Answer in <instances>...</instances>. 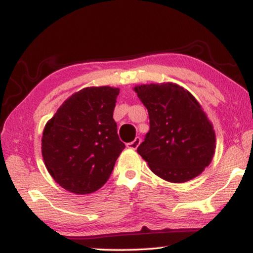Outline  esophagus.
Returning a JSON list of instances; mask_svg holds the SVG:
<instances>
[{
	"mask_svg": "<svg viewBox=\"0 0 253 253\" xmlns=\"http://www.w3.org/2000/svg\"><path fill=\"white\" fill-rule=\"evenodd\" d=\"M140 142H142L140 137H136V138L132 140V142L127 144V147L130 148V149H136L137 147H138V145L140 144Z\"/></svg>",
	"mask_w": 253,
	"mask_h": 253,
	"instance_id": "34e87169",
	"label": "esophagus"
}]
</instances>
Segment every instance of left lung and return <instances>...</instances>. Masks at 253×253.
<instances>
[{"label":"left lung","mask_w":253,"mask_h":253,"mask_svg":"<svg viewBox=\"0 0 253 253\" xmlns=\"http://www.w3.org/2000/svg\"><path fill=\"white\" fill-rule=\"evenodd\" d=\"M148 110L149 131L137 153L157 176L184 183L203 172L215 152V132L191 92L176 84L136 85Z\"/></svg>","instance_id":"left-lung-1"}]
</instances>
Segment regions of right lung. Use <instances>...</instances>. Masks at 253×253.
<instances>
[{
  "label": "right lung",
  "mask_w": 253,
  "mask_h": 253,
  "mask_svg": "<svg viewBox=\"0 0 253 253\" xmlns=\"http://www.w3.org/2000/svg\"><path fill=\"white\" fill-rule=\"evenodd\" d=\"M118 93L108 85L84 88L45 124L41 147L45 168L71 193L99 190L125 148L113 118Z\"/></svg>",
  "instance_id": "1"
}]
</instances>
